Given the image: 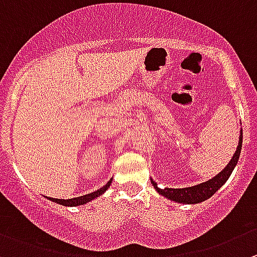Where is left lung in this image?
<instances>
[{
    "label": "left lung",
    "instance_id": "left-lung-1",
    "mask_svg": "<svg viewBox=\"0 0 257 257\" xmlns=\"http://www.w3.org/2000/svg\"><path fill=\"white\" fill-rule=\"evenodd\" d=\"M241 148H242V130H241L240 143H238L236 153H234V155L232 156L228 165H227V167L224 168L218 175H216L213 179L208 180V182L206 183H200V184L194 185V187H189V188H179V189H173V188H164V189H160V188L158 187V184H156L153 179H151V183H153L154 188L159 192V194L169 198V199L174 200V202H178V203H184V204L200 203V202H203V200L211 198L212 195H213L214 193H216L217 190H218L219 188L227 182V179H228L231 173L233 172L234 167H236L238 158H240Z\"/></svg>",
    "mask_w": 257,
    "mask_h": 257
}]
</instances>
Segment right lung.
Returning <instances> with one entry per match:
<instances>
[{
  "label": "right lung",
  "mask_w": 257,
  "mask_h": 257,
  "mask_svg": "<svg viewBox=\"0 0 257 257\" xmlns=\"http://www.w3.org/2000/svg\"><path fill=\"white\" fill-rule=\"evenodd\" d=\"M111 182H112V179L109 180V182L107 183L106 185H103V187L99 188L98 190H96V192L89 193V194L82 195V197L72 198V199H58V198H50V197H48V198L50 200H53V202H55V203L62 204V206H67V207L82 206V204L87 203V202H89V200L94 199V198H97V197H98V195H101L102 193H104V190L108 189V187H109V185H111Z\"/></svg>",
  "instance_id": "add662e5"
}]
</instances>
